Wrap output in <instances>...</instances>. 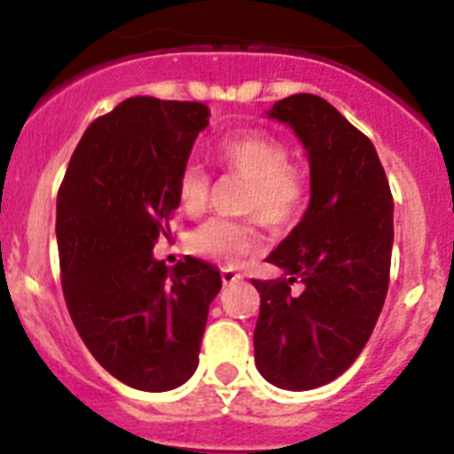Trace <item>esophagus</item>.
Listing matches in <instances>:
<instances>
[{"mask_svg":"<svg viewBox=\"0 0 454 454\" xmlns=\"http://www.w3.org/2000/svg\"><path fill=\"white\" fill-rule=\"evenodd\" d=\"M220 277H223V284H234L239 282V279H243V275H240L239 270H234V268H223V270H220Z\"/></svg>","mask_w":454,"mask_h":454,"instance_id":"obj_1","label":"esophagus"}]
</instances>
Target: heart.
I'll list each match as a JSON object with an SVG mask.
<instances>
[{
  "label": "heart",
  "instance_id": "1",
  "mask_svg": "<svg viewBox=\"0 0 454 454\" xmlns=\"http://www.w3.org/2000/svg\"><path fill=\"white\" fill-rule=\"evenodd\" d=\"M220 166L250 182L243 211L254 214L268 227H288L307 207V177L291 166V147L268 131H240L215 143ZM211 182L198 161H186L175 179V198L186 215L204 214ZM192 254L224 266L236 263L259 247L254 220L211 218L192 231L188 240Z\"/></svg>",
  "mask_w": 454,
  "mask_h": 454
}]
</instances>
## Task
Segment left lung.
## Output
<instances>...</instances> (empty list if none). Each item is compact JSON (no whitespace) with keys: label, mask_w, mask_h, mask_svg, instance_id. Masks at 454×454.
Segmentation results:
<instances>
[{"label":"left lung","mask_w":454,"mask_h":454,"mask_svg":"<svg viewBox=\"0 0 454 454\" xmlns=\"http://www.w3.org/2000/svg\"><path fill=\"white\" fill-rule=\"evenodd\" d=\"M268 115L302 140L311 200L266 259L284 277L252 279L262 293L254 362L275 387L309 391L346 372L371 339L388 291L393 198L368 136L330 102L300 92Z\"/></svg>","instance_id":"left-lung-1"}]
</instances>
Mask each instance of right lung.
<instances>
[{
  "instance_id": "add662e5",
  "label": "right lung",
  "mask_w": 454,
  "mask_h": 454,
  "mask_svg": "<svg viewBox=\"0 0 454 454\" xmlns=\"http://www.w3.org/2000/svg\"><path fill=\"white\" fill-rule=\"evenodd\" d=\"M208 124L207 104L129 98L86 129L56 200L67 311L90 355L140 391H170L200 362L208 304L223 279L152 250L179 207L177 172Z\"/></svg>"
}]
</instances>
